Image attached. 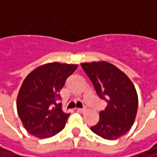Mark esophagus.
I'll return each instance as SVG.
<instances>
[{
  "mask_svg": "<svg viewBox=\"0 0 157 157\" xmlns=\"http://www.w3.org/2000/svg\"><path fill=\"white\" fill-rule=\"evenodd\" d=\"M76 111H77L78 113H84V112L86 111V109H85V108H77Z\"/></svg>",
  "mask_w": 157,
  "mask_h": 157,
  "instance_id": "obj_1",
  "label": "esophagus"
}]
</instances>
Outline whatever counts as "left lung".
Returning a JSON list of instances; mask_svg holds the SVG:
<instances>
[{
  "label": "left lung",
  "mask_w": 157,
  "mask_h": 157,
  "mask_svg": "<svg viewBox=\"0 0 157 157\" xmlns=\"http://www.w3.org/2000/svg\"><path fill=\"white\" fill-rule=\"evenodd\" d=\"M81 65L98 96L107 102L105 109L100 112L99 122L91 130L107 140L125 135L137 113L138 97L135 85L124 73L107 62L83 63Z\"/></svg>",
  "instance_id": "8db88e82"
}]
</instances>
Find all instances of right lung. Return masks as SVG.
<instances>
[{"mask_svg":"<svg viewBox=\"0 0 157 157\" xmlns=\"http://www.w3.org/2000/svg\"><path fill=\"white\" fill-rule=\"evenodd\" d=\"M77 64L50 63L41 65L24 79L18 96L17 111L28 133L49 138L62 131L70 115L56 104L60 91Z\"/></svg>","mask_w":157,"mask_h":157,"instance_id":"right-lung-1","label":"right lung"}]
</instances>
